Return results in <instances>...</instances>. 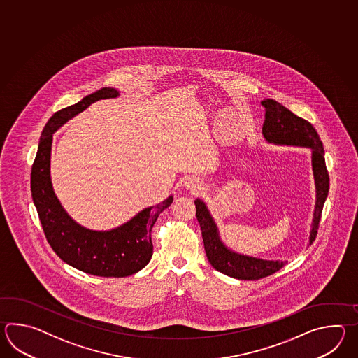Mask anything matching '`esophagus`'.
I'll use <instances>...</instances> for the list:
<instances>
[{
  "mask_svg": "<svg viewBox=\"0 0 358 358\" xmlns=\"http://www.w3.org/2000/svg\"><path fill=\"white\" fill-rule=\"evenodd\" d=\"M194 185H196V184H194Z\"/></svg>",
  "mask_w": 358,
  "mask_h": 358,
  "instance_id": "obj_1",
  "label": "esophagus"
}]
</instances>
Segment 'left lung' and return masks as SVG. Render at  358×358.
Masks as SVG:
<instances>
[{"mask_svg":"<svg viewBox=\"0 0 358 358\" xmlns=\"http://www.w3.org/2000/svg\"><path fill=\"white\" fill-rule=\"evenodd\" d=\"M265 107V122L262 134L270 143L299 145L312 150V170L316 185V206L312 220L310 244L317 236L322 207L329 192V174L325 165L324 145L311 122L293 114L275 99H266L261 102ZM196 216L202 230L206 256L215 270L239 280H259L279 271L287 261H273L239 255L229 250L221 242L219 230L203 201L196 199Z\"/></svg>","mask_w":358,"mask_h":358,"instance_id":"1","label":"left lung"}]
</instances>
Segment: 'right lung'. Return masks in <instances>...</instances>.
I'll return each mask as SVG.
<instances>
[{"mask_svg":"<svg viewBox=\"0 0 358 358\" xmlns=\"http://www.w3.org/2000/svg\"><path fill=\"white\" fill-rule=\"evenodd\" d=\"M117 96L119 92L115 88H101L76 105L55 113L42 131L31 174V198L51 248L70 266L103 278L129 276L150 262L153 253V224L173 202L170 196L159 205L142 210L117 228L96 231L76 224L56 197L50 176L52 134L93 102Z\"/></svg>","mask_w":358,"mask_h":358,"instance_id":"right-lung-1","label":"right lung"}]
</instances>
